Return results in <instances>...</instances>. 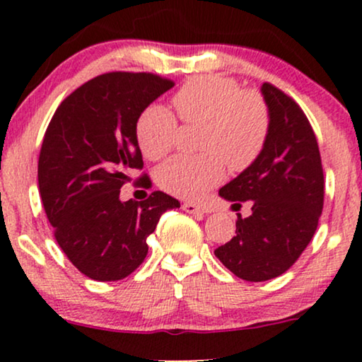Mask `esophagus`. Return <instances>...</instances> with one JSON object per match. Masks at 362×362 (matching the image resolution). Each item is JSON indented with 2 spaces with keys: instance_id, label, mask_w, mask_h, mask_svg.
I'll return each instance as SVG.
<instances>
[{
  "instance_id": "34e87169",
  "label": "esophagus",
  "mask_w": 362,
  "mask_h": 362,
  "mask_svg": "<svg viewBox=\"0 0 362 362\" xmlns=\"http://www.w3.org/2000/svg\"><path fill=\"white\" fill-rule=\"evenodd\" d=\"M181 207L182 211L187 212V214H207V212H211V209L207 206L194 204V202H185Z\"/></svg>"
}]
</instances>
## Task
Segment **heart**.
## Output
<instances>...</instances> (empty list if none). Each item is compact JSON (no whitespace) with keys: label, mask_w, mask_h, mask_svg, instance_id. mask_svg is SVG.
I'll return each instance as SVG.
<instances>
[{"label":"heart","mask_w":362,"mask_h":362,"mask_svg":"<svg viewBox=\"0 0 362 362\" xmlns=\"http://www.w3.org/2000/svg\"><path fill=\"white\" fill-rule=\"evenodd\" d=\"M185 123L202 125V156H175L158 170V182L166 192L185 199H199L224 180V163L244 171L264 150L270 128L269 107L255 90H242L239 82L221 76H197L173 97ZM136 141L148 160H161L173 150L177 120L163 105L140 113Z\"/></svg>","instance_id":"1"}]
</instances>
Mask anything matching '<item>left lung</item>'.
<instances>
[{"label":"left lung","mask_w":362,"mask_h":362,"mask_svg":"<svg viewBox=\"0 0 362 362\" xmlns=\"http://www.w3.org/2000/svg\"><path fill=\"white\" fill-rule=\"evenodd\" d=\"M270 128L252 165L219 189L232 207L252 201V214H237L235 235L214 254L232 274L265 281L285 274L315 235L323 211L325 177L318 141L293 98L262 86Z\"/></svg>","instance_id":"1"}]
</instances>
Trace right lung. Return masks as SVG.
<instances>
[{
    "label": "right lung",
    "mask_w": 362,
    "mask_h": 362,
    "mask_svg": "<svg viewBox=\"0 0 362 362\" xmlns=\"http://www.w3.org/2000/svg\"><path fill=\"white\" fill-rule=\"evenodd\" d=\"M173 86L150 72L102 74L64 98L49 123L39 192L59 247L88 279L115 281L135 272L163 212L180 207L163 191L120 201V187L143 168L138 117ZM140 181L150 185L146 175Z\"/></svg>",
    "instance_id": "1"
}]
</instances>
